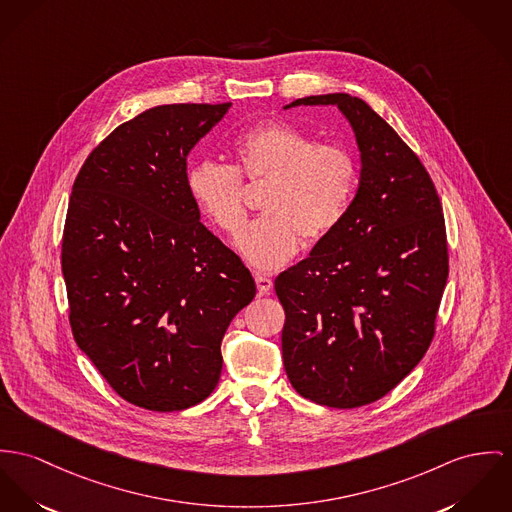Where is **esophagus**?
Segmentation results:
<instances>
[{
  "instance_id": "obj_1",
  "label": "esophagus",
  "mask_w": 512,
  "mask_h": 512,
  "mask_svg": "<svg viewBox=\"0 0 512 512\" xmlns=\"http://www.w3.org/2000/svg\"><path fill=\"white\" fill-rule=\"evenodd\" d=\"M255 282H257L259 294H269L273 290V278H269L263 273H255Z\"/></svg>"
}]
</instances>
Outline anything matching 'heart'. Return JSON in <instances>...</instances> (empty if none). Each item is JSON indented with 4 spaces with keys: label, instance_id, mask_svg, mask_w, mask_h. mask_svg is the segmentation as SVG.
<instances>
[{
    "label": "heart",
    "instance_id": "heart-1",
    "mask_svg": "<svg viewBox=\"0 0 512 512\" xmlns=\"http://www.w3.org/2000/svg\"><path fill=\"white\" fill-rule=\"evenodd\" d=\"M237 169L198 159L187 173V189L198 210L222 232L236 236L245 224L241 175L269 181L257 218L237 239L239 255L257 271H273L294 257L302 237L315 243L345 218L358 183L353 156L284 122L259 124L234 142Z\"/></svg>",
    "mask_w": 512,
    "mask_h": 512
}]
</instances>
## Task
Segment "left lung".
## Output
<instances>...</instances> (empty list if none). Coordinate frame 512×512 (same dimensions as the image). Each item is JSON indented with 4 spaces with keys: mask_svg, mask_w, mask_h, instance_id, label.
Instances as JSON below:
<instances>
[{
    "mask_svg": "<svg viewBox=\"0 0 512 512\" xmlns=\"http://www.w3.org/2000/svg\"><path fill=\"white\" fill-rule=\"evenodd\" d=\"M337 107L360 152V181L341 224L276 276L282 360L294 390L353 409L392 392L434 335L448 247L433 181L394 128L349 93L292 107Z\"/></svg>",
    "mask_w": 512,
    "mask_h": 512,
    "instance_id": "left-lung-1",
    "label": "left lung"
}]
</instances>
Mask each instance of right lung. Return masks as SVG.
Segmentation results:
<instances>
[{
    "instance_id": "right-lung-1",
    "label": "right lung",
    "mask_w": 512,
    "mask_h": 512,
    "mask_svg": "<svg viewBox=\"0 0 512 512\" xmlns=\"http://www.w3.org/2000/svg\"><path fill=\"white\" fill-rule=\"evenodd\" d=\"M230 107L144 111L89 154L72 189L62 273L74 339L122 399L150 411L212 394L224 333L257 292L187 189L191 150Z\"/></svg>"
}]
</instances>
